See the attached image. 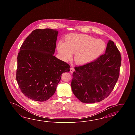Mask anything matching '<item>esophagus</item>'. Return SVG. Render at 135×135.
<instances>
[{
  "mask_svg": "<svg viewBox=\"0 0 135 135\" xmlns=\"http://www.w3.org/2000/svg\"><path fill=\"white\" fill-rule=\"evenodd\" d=\"M74 69L73 68H71L70 69V72L71 73H73V72L74 71Z\"/></svg>",
  "mask_w": 135,
  "mask_h": 135,
  "instance_id": "esophagus-1",
  "label": "esophagus"
}]
</instances>
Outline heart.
Returning a JSON list of instances; mask_svg holds the SVG:
<instances>
[{"mask_svg":"<svg viewBox=\"0 0 135 135\" xmlns=\"http://www.w3.org/2000/svg\"><path fill=\"white\" fill-rule=\"evenodd\" d=\"M103 40H97L84 34L70 35L65 39V42H59L58 52L65 61L71 59L75 53V62L80 65H85L98 58L106 49Z\"/></svg>","mask_w":135,"mask_h":135,"instance_id":"1","label":"heart"}]
</instances>
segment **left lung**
Wrapping results in <instances>:
<instances>
[{
    "mask_svg": "<svg viewBox=\"0 0 135 135\" xmlns=\"http://www.w3.org/2000/svg\"><path fill=\"white\" fill-rule=\"evenodd\" d=\"M121 56L113 41L109 40L104 55L96 60L75 67L71 82L72 92L84 103H94L107 98L119 76Z\"/></svg>",
    "mask_w": 135,
    "mask_h": 135,
    "instance_id": "8db88e82",
    "label": "left lung"
}]
</instances>
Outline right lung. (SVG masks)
Listing matches in <instances>:
<instances>
[{
    "instance_id": "right-lung-1",
    "label": "right lung",
    "mask_w": 135,
    "mask_h": 135,
    "mask_svg": "<svg viewBox=\"0 0 135 135\" xmlns=\"http://www.w3.org/2000/svg\"><path fill=\"white\" fill-rule=\"evenodd\" d=\"M58 31L37 29L26 38L17 56L16 80L21 92L33 100L45 101L53 95L68 64L55 56Z\"/></svg>"
}]
</instances>
